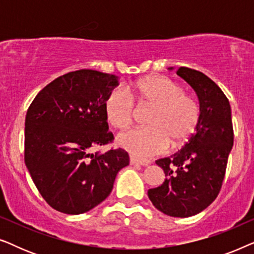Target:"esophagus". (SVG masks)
<instances>
[{"label":"esophagus","mask_w":254,"mask_h":254,"mask_svg":"<svg viewBox=\"0 0 254 254\" xmlns=\"http://www.w3.org/2000/svg\"><path fill=\"white\" fill-rule=\"evenodd\" d=\"M129 162L131 165H142V166H148L149 164H150V162L149 161H144V159H137L133 157V156H130L129 158Z\"/></svg>","instance_id":"1"}]
</instances>
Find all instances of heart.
Instances as JSON below:
<instances>
[{
  "mask_svg": "<svg viewBox=\"0 0 254 254\" xmlns=\"http://www.w3.org/2000/svg\"><path fill=\"white\" fill-rule=\"evenodd\" d=\"M124 89H113L104 103L109 124L123 130L133 123L134 103L152 106L147 125L118 135L117 143L140 158L162 154L166 148L185 144L196 129L200 107L172 79L150 75Z\"/></svg>",
  "mask_w": 254,
  "mask_h": 254,
  "instance_id": "b5f03b06",
  "label": "heart"
}]
</instances>
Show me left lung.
Listing matches in <instances>:
<instances>
[{"instance_id": "1", "label": "left lung", "mask_w": 254, "mask_h": 254, "mask_svg": "<svg viewBox=\"0 0 254 254\" xmlns=\"http://www.w3.org/2000/svg\"><path fill=\"white\" fill-rule=\"evenodd\" d=\"M177 75L195 91L200 120L195 134L180 150L156 161L166 178L161 186L149 190L148 196L162 213L190 217L206 209L220 193L234 145V129L230 104L216 83L187 67H180Z\"/></svg>"}]
</instances>
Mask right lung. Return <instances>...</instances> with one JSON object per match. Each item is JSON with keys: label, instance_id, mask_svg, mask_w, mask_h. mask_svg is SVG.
<instances>
[{"label": "right lung", "instance_id": "obj_1", "mask_svg": "<svg viewBox=\"0 0 254 254\" xmlns=\"http://www.w3.org/2000/svg\"><path fill=\"white\" fill-rule=\"evenodd\" d=\"M118 84L116 75L71 71L45 86L27 110L25 165L55 210L78 215L98 206L129 164L124 149L92 152L113 141L104 103Z\"/></svg>", "mask_w": 254, "mask_h": 254}]
</instances>
